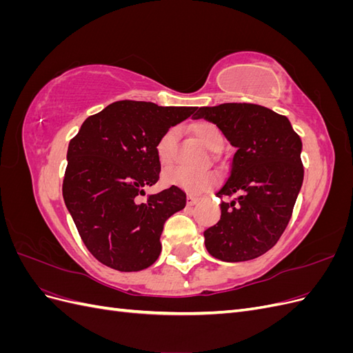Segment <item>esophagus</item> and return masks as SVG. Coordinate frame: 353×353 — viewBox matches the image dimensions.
Returning <instances> with one entry per match:
<instances>
[{
    "mask_svg": "<svg viewBox=\"0 0 353 353\" xmlns=\"http://www.w3.org/2000/svg\"><path fill=\"white\" fill-rule=\"evenodd\" d=\"M199 200H200V199H199L197 196L188 194V196H187V205H188V206H194Z\"/></svg>",
    "mask_w": 353,
    "mask_h": 353,
    "instance_id": "esophagus-1",
    "label": "esophagus"
}]
</instances>
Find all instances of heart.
Returning a JSON list of instances; mask_svg holds the SVG:
<instances>
[{
    "instance_id": "heart-1",
    "label": "heart",
    "mask_w": 353,
    "mask_h": 353,
    "mask_svg": "<svg viewBox=\"0 0 353 353\" xmlns=\"http://www.w3.org/2000/svg\"><path fill=\"white\" fill-rule=\"evenodd\" d=\"M191 132L196 137V140L201 143L209 150H218L222 145V132L219 128L208 121H199L191 126ZM176 153V131L174 128L168 130L156 143V156L160 165H170L174 162ZM162 181L165 185L183 188L190 193H200L210 188L216 183V174L212 170H201V172H194L184 168H170L166 169Z\"/></svg>"
}]
</instances>
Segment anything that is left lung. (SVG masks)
<instances>
[{
    "label": "left lung",
    "mask_w": 353,
    "mask_h": 353,
    "mask_svg": "<svg viewBox=\"0 0 353 353\" xmlns=\"http://www.w3.org/2000/svg\"><path fill=\"white\" fill-rule=\"evenodd\" d=\"M194 119L215 123L236 153L216 193L221 219L205 231L213 258L243 262L258 258L280 240L303 183L302 141L285 116L258 104L223 103L200 108Z\"/></svg>",
    "instance_id": "1"
}]
</instances>
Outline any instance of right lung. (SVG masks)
<instances>
[{
    "instance_id": "right-lung-1",
    "label": "right lung",
    "mask_w": 353,
    "mask_h": 353,
    "mask_svg": "<svg viewBox=\"0 0 353 353\" xmlns=\"http://www.w3.org/2000/svg\"><path fill=\"white\" fill-rule=\"evenodd\" d=\"M196 110L116 101L70 140L63 199L83 244L105 266L141 271L159 258L163 223L185 208L187 196L170 187L145 201L138 197L159 179L157 140Z\"/></svg>"
}]
</instances>
